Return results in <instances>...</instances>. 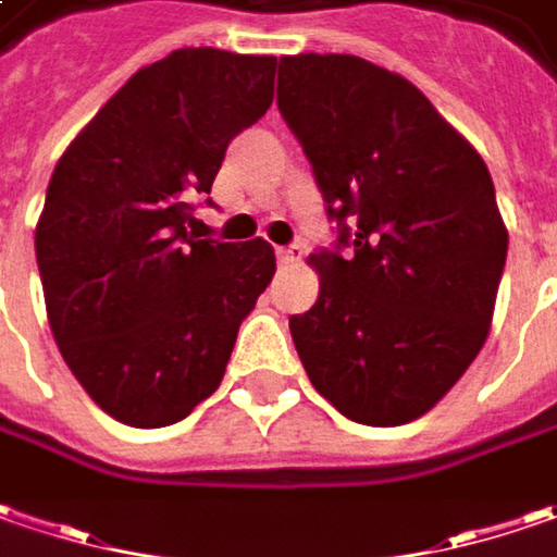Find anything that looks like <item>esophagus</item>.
<instances>
[{
	"label": "esophagus",
	"mask_w": 557,
	"mask_h": 557,
	"mask_svg": "<svg viewBox=\"0 0 557 557\" xmlns=\"http://www.w3.org/2000/svg\"><path fill=\"white\" fill-rule=\"evenodd\" d=\"M275 257H278V263L282 265H292V263H297L300 257H304V247H300V244H292V247H278V250H275Z\"/></svg>",
	"instance_id": "34e87169"
}]
</instances>
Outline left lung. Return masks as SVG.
Masks as SVG:
<instances>
[{
  "label": "left lung",
  "mask_w": 557,
  "mask_h": 557,
  "mask_svg": "<svg viewBox=\"0 0 557 557\" xmlns=\"http://www.w3.org/2000/svg\"><path fill=\"white\" fill-rule=\"evenodd\" d=\"M278 112L338 225L310 257L317 304L288 320L297 357L354 423H410L486 345L508 257L486 162L410 81L357 55H285Z\"/></svg>",
  "instance_id": "8db88e82"
}]
</instances>
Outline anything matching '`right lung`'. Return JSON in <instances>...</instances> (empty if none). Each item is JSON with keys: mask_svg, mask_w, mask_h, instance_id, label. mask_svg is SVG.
<instances>
[{"mask_svg": "<svg viewBox=\"0 0 557 557\" xmlns=\"http://www.w3.org/2000/svg\"><path fill=\"white\" fill-rule=\"evenodd\" d=\"M275 59L175 49L140 69L59 159L37 222L52 338L119 423L159 430L219 388L275 275L265 240H197L228 144L272 106Z\"/></svg>", "mask_w": 557, "mask_h": 557, "instance_id": "add662e5", "label": "right lung"}]
</instances>
